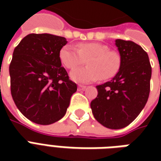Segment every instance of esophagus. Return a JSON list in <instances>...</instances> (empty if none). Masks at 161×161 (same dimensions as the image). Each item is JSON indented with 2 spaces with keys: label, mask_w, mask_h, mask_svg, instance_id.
Returning <instances> with one entry per match:
<instances>
[{
  "label": "esophagus",
  "mask_w": 161,
  "mask_h": 161,
  "mask_svg": "<svg viewBox=\"0 0 161 161\" xmlns=\"http://www.w3.org/2000/svg\"><path fill=\"white\" fill-rule=\"evenodd\" d=\"M78 91H84L85 89H86V86H84V85H78Z\"/></svg>",
  "instance_id": "34e87169"
}]
</instances>
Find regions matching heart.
Wrapping results in <instances>:
<instances>
[{"label":"heart","mask_w":161,"mask_h":161,"mask_svg":"<svg viewBox=\"0 0 161 161\" xmlns=\"http://www.w3.org/2000/svg\"><path fill=\"white\" fill-rule=\"evenodd\" d=\"M86 60L87 66L71 70L70 78L80 84L108 79L117 72L121 58L115 51H110L107 45L101 43H80L77 48L72 45L63 46L59 52V58L64 66L72 69Z\"/></svg>","instance_id":"obj_1"}]
</instances>
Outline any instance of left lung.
Masks as SVG:
<instances>
[{
    "label": "left lung",
    "instance_id": "left-lung-1",
    "mask_svg": "<svg viewBox=\"0 0 161 161\" xmlns=\"http://www.w3.org/2000/svg\"><path fill=\"white\" fill-rule=\"evenodd\" d=\"M120 69L111 80L97 85L91 103L95 119L110 129L125 128L142 112L148 99L152 68L148 55L133 41L115 40Z\"/></svg>",
    "mask_w": 161,
    "mask_h": 161
}]
</instances>
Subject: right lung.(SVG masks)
Instances as JSON below:
<instances>
[{
	"instance_id": "right-lung-1",
	"label": "right lung",
	"mask_w": 161,
	"mask_h": 161,
	"mask_svg": "<svg viewBox=\"0 0 161 161\" xmlns=\"http://www.w3.org/2000/svg\"><path fill=\"white\" fill-rule=\"evenodd\" d=\"M66 39L50 33H31L13 53L10 66L11 94L24 116L40 125L64 117L77 84L61 66L59 52Z\"/></svg>"
}]
</instances>
